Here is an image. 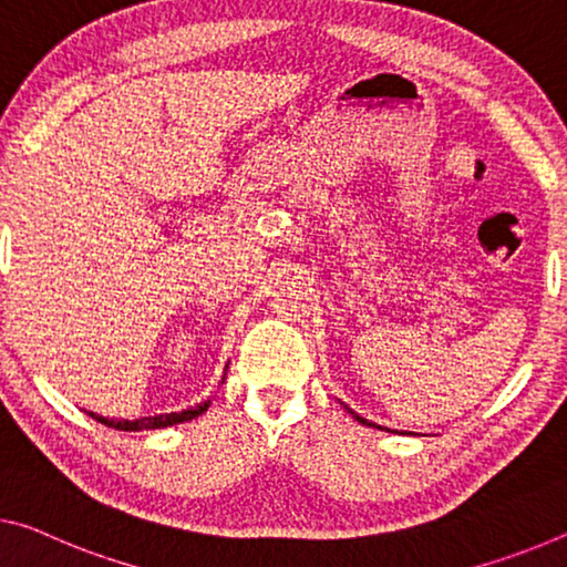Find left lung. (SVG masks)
Here are the masks:
<instances>
[{
	"label": "left lung",
	"mask_w": 567,
	"mask_h": 567,
	"mask_svg": "<svg viewBox=\"0 0 567 567\" xmlns=\"http://www.w3.org/2000/svg\"><path fill=\"white\" fill-rule=\"evenodd\" d=\"M347 411H350V408H347ZM350 413H352V417H354V421H357V423H362V425H372V429H374V423H368V421H364V417H362V415H357L354 411H350ZM378 429H380V425H378Z\"/></svg>",
	"instance_id": "8db88e82"
}]
</instances>
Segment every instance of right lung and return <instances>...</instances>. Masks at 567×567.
Segmentation results:
<instances>
[{"mask_svg": "<svg viewBox=\"0 0 567 567\" xmlns=\"http://www.w3.org/2000/svg\"><path fill=\"white\" fill-rule=\"evenodd\" d=\"M207 408H210V400H205V403L189 408V411L150 415V417H138V421H113V417H103V415H95V413H91V417H95V421H99V423L109 425V429H116V431H150V429H167V425H177V423L193 421V417L203 415Z\"/></svg>", "mask_w": 567, "mask_h": 567, "instance_id": "add662e5", "label": "right lung"}]
</instances>
